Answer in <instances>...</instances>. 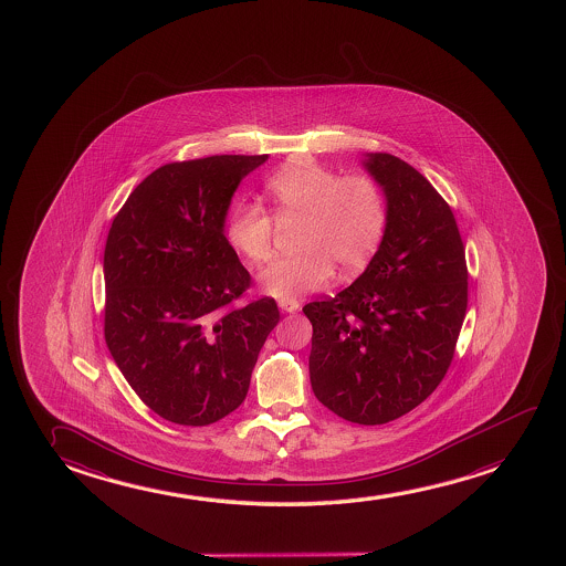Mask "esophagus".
I'll use <instances>...</instances> for the list:
<instances>
[{
	"mask_svg": "<svg viewBox=\"0 0 566 566\" xmlns=\"http://www.w3.org/2000/svg\"><path fill=\"white\" fill-rule=\"evenodd\" d=\"M279 308L283 312H296L301 308V304L293 301V298H281L279 301Z\"/></svg>",
	"mask_w": 566,
	"mask_h": 566,
	"instance_id": "1",
	"label": "esophagus"
}]
</instances>
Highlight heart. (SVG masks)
<instances>
[{
	"mask_svg": "<svg viewBox=\"0 0 566 566\" xmlns=\"http://www.w3.org/2000/svg\"><path fill=\"white\" fill-rule=\"evenodd\" d=\"M265 193L279 221H301V252L262 271L260 283L273 296L295 298L326 285L335 265L355 273L367 265L388 223L382 186L368 175H345L314 160L289 163L268 178ZM273 217L258 203L240 201L227 219L232 248L254 263L273 254Z\"/></svg>",
	"mask_w": 566,
	"mask_h": 566,
	"instance_id": "1",
	"label": "heart"
}]
</instances>
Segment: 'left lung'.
Returning a JSON list of instances; mask_svg holds the SVG:
<instances>
[{
	"mask_svg": "<svg viewBox=\"0 0 566 566\" xmlns=\"http://www.w3.org/2000/svg\"><path fill=\"white\" fill-rule=\"evenodd\" d=\"M363 165L382 186L388 223L349 287L314 301V396L342 419L384 424L437 390L468 311L465 248L454 213L424 176L390 153Z\"/></svg>",
	"mask_w": 566,
	"mask_h": 566,
	"instance_id": "1",
	"label": "left lung"
}]
</instances>
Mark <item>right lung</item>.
<instances>
[{"label": "right lung", "instance_id": "obj_1", "mask_svg": "<svg viewBox=\"0 0 566 566\" xmlns=\"http://www.w3.org/2000/svg\"><path fill=\"white\" fill-rule=\"evenodd\" d=\"M268 155L170 163L129 193L104 248V339L145 406L206 427L244 401L277 304L237 306L250 273L224 237L240 180Z\"/></svg>", "mask_w": 566, "mask_h": 566}]
</instances>
